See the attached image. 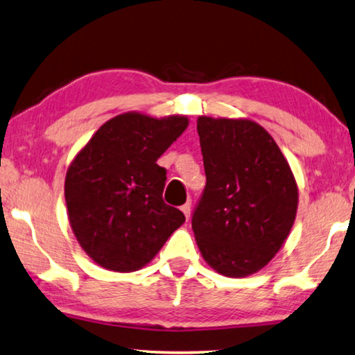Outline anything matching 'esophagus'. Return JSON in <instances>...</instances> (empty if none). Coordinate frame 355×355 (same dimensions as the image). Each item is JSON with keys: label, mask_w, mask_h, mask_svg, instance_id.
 <instances>
[{"label": "esophagus", "mask_w": 355, "mask_h": 355, "mask_svg": "<svg viewBox=\"0 0 355 355\" xmlns=\"http://www.w3.org/2000/svg\"><path fill=\"white\" fill-rule=\"evenodd\" d=\"M182 211H183V214H184V217L189 218V216H191V202L183 204V206H182Z\"/></svg>", "instance_id": "1"}]
</instances>
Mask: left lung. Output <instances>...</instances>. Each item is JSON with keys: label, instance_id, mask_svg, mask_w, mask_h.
Listing matches in <instances>:
<instances>
[{"label": "left lung", "instance_id": "8db88e82", "mask_svg": "<svg viewBox=\"0 0 355 355\" xmlns=\"http://www.w3.org/2000/svg\"><path fill=\"white\" fill-rule=\"evenodd\" d=\"M206 188L191 227L204 261L248 277L283 246L296 218L297 184L266 128L248 119H198Z\"/></svg>", "mask_w": 355, "mask_h": 355}]
</instances>
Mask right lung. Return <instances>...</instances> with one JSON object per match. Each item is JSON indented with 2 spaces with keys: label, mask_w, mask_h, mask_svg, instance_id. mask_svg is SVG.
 <instances>
[{
  "label": "right lung",
  "mask_w": 355,
  "mask_h": 355,
  "mask_svg": "<svg viewBox=\"0 0 355 355\" xmlns=\"http://www.w3.org/2000/svg\"><path fill=\"white\" fill-rule=\"evenodd\" d=\"M187 127L184 116L121 114L99 127L69 166V222L98 266L138 270L184 222L182 211L164 202L167 172L157 159Z\"/></svg>",
  "instance_id": "add662e5"
}]
</instances>
